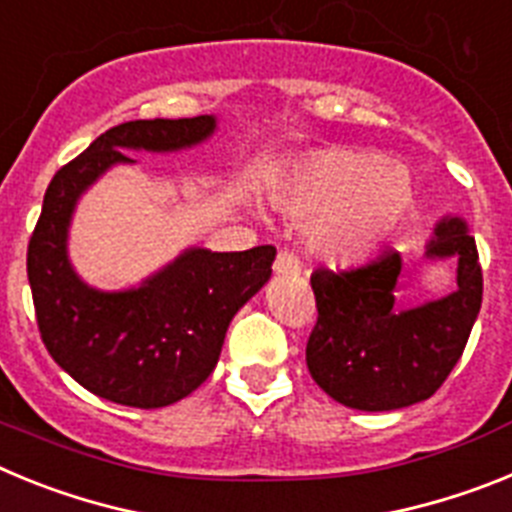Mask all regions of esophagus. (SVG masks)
Returning <instances> with one entry per match:
<instances>
[{
    "label": "esophagus",
    "instance_id": "1",
    "mask_svg": "<svg viewBox=\"0 0 512 512\" xmlns=\"http://www.w3.org/2000/svg\"><path fill=\"white\" fill-rule=\"evenodd\" d=\"M274 271L282 274V277H297L302 271V264L292 251H279L277 261H274Z\"/></svg>",
    "mask_w": 512,
    "mask_h": 512
}]
</instances>
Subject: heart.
<instances>
[{
  "mask_svg": "<svg viewBox=\"0 0 512 512\" xmlns=\"http://www.w3.org/2000/svg\"><path fill=\"white\" fill-rule=\"evenodd\" d=\"M284 215L307 220L305 241L333 264L369 259L405 223L415 182L402 164L374 153L325 148L297 161L271 189Z\"/></svg>",
  "mask_w": 512,
  "mask_h": 512,
  "instance_id": "obj_1",
  "label": "heart"
}]
</instances>
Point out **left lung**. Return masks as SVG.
Returning a JSON list of instances; mask_svg holds the SVG:
<instances>
[{
  "label": "left lung",
  "mask_w": 512,
  "mask_h": 512,
  "mask_svg": "<svg viewBox=\"0 0 512 512\" xmlns=\"http://www.w3.org/2000/svg\"><path fill=\"white\" fill-rule=\"evenodd\" d=\"M425 259L456 261V289L415 307L395 305L397 251L351 271L310 277L318 323L307 341V369L336 402L366 413L423 402L446 382L482 305V269L467 220L441 217Z\"/></svg>",
  "instance_id": "left-lung-1"
}]
</instances>
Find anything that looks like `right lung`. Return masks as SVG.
Returning a JSON list of instances; mask_svg holds the SVG:
<instances>
[{
  "mask_svg": "<svg viewBox=\"0 0 512 512\" xmlns=\"http://www.w3.org/2000/svg\"><path fill=\"white\" fill-rule=\"evenodd\" d=\"M215 130V115L122 122L45 189L27 246L40 338L63 372L117 405L151 410L192 395L215 369L235 312L269 282L277 248H187L138 287L107 292L84 282L71 264V217L99 176L135 164L128 151H187Z\"/></svg>",
  "mask_w": 512,
  "mask_h": 512,
  "instance_id": "1",
  "label": "right lung"
}]
</instances>
